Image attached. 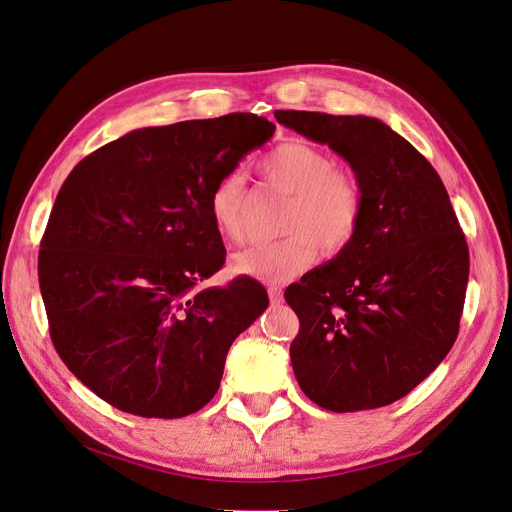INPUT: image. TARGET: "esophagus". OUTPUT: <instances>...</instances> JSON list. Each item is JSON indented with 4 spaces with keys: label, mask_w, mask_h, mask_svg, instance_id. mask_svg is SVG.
Returning <instances> with one entry per match:
<instances>
[{
    "label": "esophagus",
    "mask_w": 512,
    "mask_h": 512,
    "mask_svg": "<svg viewBox=\"0 0 512 512\" xmlns=\"http://www.w3.org/2000/svg\"><path fill=\"white\" fill-rule=\"evenodd\" d=\"M268 296H270V303L272 305H281L283 303V292H281V287H277V285H270L268 287Z\"/></svg>",
    "instance_id": "obj_1"
}]
</instances>
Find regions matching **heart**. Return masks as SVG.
Here are the masks:
<instances>
[{"instance_id":"1","label":"heart","mask_w":512,"mask_h":512,"mask_svg":"<svg viewBox=\"0 0 512 512\" xmlns=\"http://www.w3.org/2000/svg\"><path fill=\"white\" fill-rule=\"evenodd\" d=\"M264 175L294 194L281 240L253 244L233 257V272L253 279L281 281L307 270L318 259L320 246L339 253L355 238L363 216V194L355 179L337 173L333 157L313 144L283 142L261 162ZM209 216L222 238L246 240L248 188L240 173L222 175L207 201Z\"/></svg>"}]
</instances>
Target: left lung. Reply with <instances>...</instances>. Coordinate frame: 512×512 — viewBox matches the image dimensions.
<instances>
[{"instance_id": "1", "label": "left lung", "mask_w": 512, "mask_h": 512, "mask_svg": "<svg viewBox=\"0 0 512 512\" xmlns=\"http://www.w3.org/2000/svg\"><path fill=\"white\" fill-rule=\"evenodd\" d=\"M277 123L350 164L359 229L324 266L285 290L300 320L290 346L300 389L326 411L404 398L456 342L469 251L437 170L372 116L277 110Z\"/></svg>"}]
</instances>
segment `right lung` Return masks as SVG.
<instances>
[{"instance_id":"obj_1","label":"right lung","mask_w":512,"mask_h":512,"mask_svg":"<svg viewBox=\"0 0 512 512\" xmlns=\"http://www.w3.org/2000/svg\"><path fill=\"white\" fill-rule=\"evenodd\" d=\"M274 125L257 114L134 129L77 164L38 253L49 333L101 400L186 417L214 398L231 344L268 307L255 279L205 287L225 264L214 183Z\"/></svg>"}]
</instances>
